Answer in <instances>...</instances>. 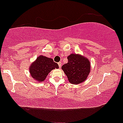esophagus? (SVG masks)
I'll list each match as a JSON object with an SVG mask.
<instances>
[{
    "label": "esophagus",
    "instance_id": "34e87169",
    "mask_svg": "<svg viewBox=\"0 0 123 123\" xmlns=\"http://www.w3.org/2000/svg\"><path fill=\"white\" fill-rule=\"evenodd\" d=\"M58 65H59V68L61 67V66H62V62H59V63H58Z\"/></svg>",
    "mask_w": 123,
    "mask_h": 123
}]
</instances>
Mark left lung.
I'll use <instances>...</instances> for the list:
<instances>
[{
	"label": "left lung",
	"mask_w": 123,
	"mask_h": 123,
	"mask_svg": "<svg viewBox=\"0 0 123 123\" xmlns=\"http://www.w3.org/2000/svg\"><path fill=\"white\" fill-rule=\"evenodd\" d=\"M68 63L62 67L69 82L78 85L84 82L90 72V62L80 54H71L67 57Z\"/></svg>",
	"instance_id": "1"
}]
</instances>
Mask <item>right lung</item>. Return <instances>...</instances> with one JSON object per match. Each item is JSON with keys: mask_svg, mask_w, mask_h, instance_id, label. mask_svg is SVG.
I'll use <instances>...</instances> for the list:
<instances>
[{"mask_svg": "<svg viewBox=\"0 0 123 123\" xmlns=\"http://www.w3.org/2000/svg\"><path fill=\"white\" fill-rule=\"evenodd\" d=\"M55 68H59V65L52 59L40 55L30 65L29 72L34 80L41 82L45 80L49 73Z\"/></svg>", "mask_w": 123, "mask_h": 123, "instance_id": "obj_1", "label": "right lung"}]
</instances>
